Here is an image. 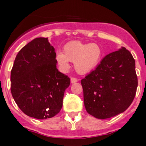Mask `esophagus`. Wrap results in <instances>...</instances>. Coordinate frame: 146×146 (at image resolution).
Segmentation results:
<instances>
[{"mask_svg": "<svg viewBox=\"0 0 146 146\" xmlns=\"http://www.w3.org/2000/svg\"><path fill=\"white\" fill-rule=\"evenodd\" d=\"M78 82V79H77L76 78H74V77H71V78H70V82H71L72 84L76 83V82Z\"/></svg>", "mask_w": 146, "mask_h": 146, "instance_id": "1", "label": "esophagus"}]
</instances>
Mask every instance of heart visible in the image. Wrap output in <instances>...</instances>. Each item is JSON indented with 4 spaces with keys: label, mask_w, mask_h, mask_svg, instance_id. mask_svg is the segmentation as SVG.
Instances as JSON below:
<instances>
[{
    "label": "heart",
    "mask_w": 146,
    "mask_h": 146,
    "mask_svg": "<svg viewBox=\"0 0 146 146\" xmlns=\"http://www.w3.org/2000/svg\"><path fill=\"white\" fill-rule=\"evenodd\" d=\"M101 57L102 50L96 43L89 44L79 41H71L64 45L63 53H56V62L61 70L64 72L69 70V62H74L76 72L80 74H85L97 67Z\"/></svg>",
    "instance_id": "1"
}]
</instances>
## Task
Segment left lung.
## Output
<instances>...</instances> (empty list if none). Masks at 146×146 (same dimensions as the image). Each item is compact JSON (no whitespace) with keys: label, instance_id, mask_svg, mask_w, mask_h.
Segmentation results:
<instances>
[{"label":"left lung","instance_id":"obj_1","mask_svg":"<svg viewBox=\"0 0 146 146\" xmlns=\"http://www.w3.org/2000/svg\"><path fill=\"white\" fill-rule=\"evenodd\" d=\"M81 83L87 112L98 119L114 117L126 111L135 97V61L122 47L106 55Z\"/></svg>","mask_w":146,"mask_h":146}]
</instances>
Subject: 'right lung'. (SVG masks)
I'll use <instances>...</instances> for the list:
<instances>
[{
	"label": "right lung",
	"instance_id": "obj_1",
	"mask_svg": "<svg viewBox=\"0 0 146 146\" xmlns=\"http://www.w3.org/2000/svg\"><path fill=\"white\" fill-rule=\"evenodd\" d=\"M55 48L48 38H35L18 52L11 71V92L29 117L50 118L62 107L68 76L56 68Z\"/></svg>",
	"mask_w": 146,
	"mask_h": 146
}]
</instances>
